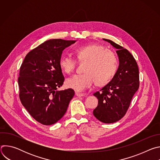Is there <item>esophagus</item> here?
Listing matches in <instances>:
<instances>
[{"instance_id":"esophagus-1","label":"esophagus","mask_w":160,"mask_h":160,"mask_svg":"<svg viewBox=\"0 0 160 160\" xmlns=\"http://www.w3.org/2000/svg\"><path fill=\"white\" fill-rule=\"evenodd\" d=\"M75 95L78 97H83V96H85L86 94H82V93H79V92H75Z\"/></svg>"}]
</instances>
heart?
Here are the masks:
<instances>
[{
    "instance_id": "1",
    "label": "heart",
    "mask_w": 160,
    "mask_h": 160,
    "mask_svg": "<svg viewBox=\"0 0 160 160\" xmlns=\"http://www.w3.org/2000/svg\"><path fill=\"white\" fill-rule=\"evenodd\" d=\"M77 59L85 61L84 73L75 75L68 78L66 85L77 92H83L92 85L94 80L98 86L109 83L118 69V61L112 51L98 43H92L78 47L75 49ZM61 70L70 74L75 69V60L70 55H64L59 60Z\"/></svg>"
}]
</instances>
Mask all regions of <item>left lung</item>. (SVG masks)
Returning <instances> with one entry per match:
<instances>
[{
  "label": "left lung",
  "mask_w": 160,
  "mask_h": 160,
  "mask_svg": "<svg viewBox=\"0 0 160 160\" xmlns=\"http://www.w3.org/2000/svg\"><path fill=\"white\" fill-rule=\"evenodd\" d=\"M102 39L117 49L119 66L112 80L100 92L94 94L98 99V105L93 115L102 123H112L124 117L139 87V68L128 50L110 40Z\"/></svg>",
  "instance_id": "1"
}]
</instances>
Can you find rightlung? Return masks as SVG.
Instances as JSON below:
<instances>
[{"instance_id": "obj_1", "label": "right lung", "mask_w": 160, "mask_h": 160, "mask_svg": "<svg viewBox=\"0 0 160 160\" xmlns=\"http://www.w3.org/2000/svg\"><path fill=\"white\" fill-rule=\"evenodd\" d=\"M76 40L51 39L30 51L22 62L18 85L20 101L38 122L51 125L59 121L75 95L68 88L59 90L64 77L59 66L64 49Z\"/></svg>"}]
</instances>
